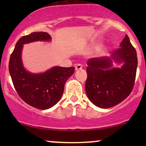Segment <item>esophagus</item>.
Listing matches in <instances>:
<instances>
[{"instance_id":"1","label":"esophagus","mask_w":146,"mask_h":146,"mask_svg":"<svg viewBox=\"0 0 146 146\" xmlns=\"http://www.w3.org/2000/svg\"><path fill=\"white\" fill-rule=\"evenodd\" d=\"M82 66L81 64H78L76 66H75V68H76V70H80V69H82Z\"/></svg>"}]
</instances>
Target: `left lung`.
Returning a JSON list of instances; mask_svg holds the SVG:
<instances>
[{"instance_id":"8db88e82","label":"left lung","mask_w":146,"mask_h":146,"mask_svg":"<svg viewBox=\"0 0 146 146\" xmlns=\"http://www.w3.org/2000/svg\"><path fill=\"white\" fill-rule=\"evenodd\" d=\"M122 63L113 67V61ZM138 59L136 49L128 35L110 57L88 59L85 92L89 100L100 108H110L124 100L131 92L135 82Z\"/></svg>"}]
</instances>
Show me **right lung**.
Wrapping results in <instances>:
<instances>
[{
    "label": "right lung",
    "instance_id": "obj_1",
    "mask_svg": "<svg viewBox=\"0 0 146 146\" xmlns=\"http://www.w3.org/2000/svg\"><path fill=\"white\" fill-rule=\"evenodd\" d=\"M46 32H33L23 36L16 43L9 61V72L15 89L28 104L39 110H47L61 99L64 85L73 74L74 67L55 66L42 73H32L25 70L22 61L23 44L36 41L51 40Z\"/></svg>",
    "mask_w": 146,
    "mask_h": 146
}]
</instances>
